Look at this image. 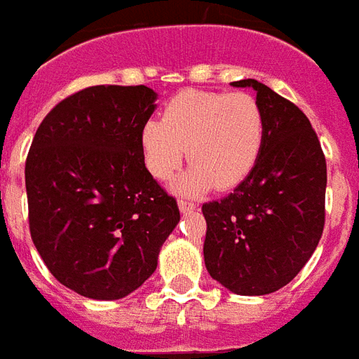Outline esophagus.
<instances>
[{"mask_svg":"<svg viewBox=\"0 0 359 359\" xmlns=\"http://www.w3.org/2000/svg\"><path fill=\"white\" fill-rule=\"evenodd\" d=\"M177 206H180V210H182L183 214L195 210V205H193V203H189V201H180V203H177Z\"/></svg>","mask_w":359,"mask_h":359,"instance_id":"1","label":"esophagus"}]
</instances>
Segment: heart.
<instances>
[{
	"label": "heart",
	"instance_id": "heart-1",
	"mask_svg": "<svg viewBox=\"0 0 359 359\" xmlns=\"http://www.w3.org/2000/svg\"><path fill=\"white\" fill-rule=\"evenodd\" d=\"M264 133L262 109L252 95L182 91L166 103L161 120L141 126L140 145L149 174L158 182L174 176L185 156L193 161L174 191L198 195L214 185H239L260 158Z\"/></svg>",
	"mask_w": 359,
	"mask_h": 359
}]
</instances>
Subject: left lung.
<instances>
[{"instance_id": "1", "label": "left lung", "mask_w": 359, "mask_h": 359, "mask_svg": "<svg viewBox=\"0 0 359 359\" xmlns=\"http://www.w3.org/2000/svg\"><path fill=\"white\" fill-rule=\"evenodd\" d=\"M264 145L255 170L222 201L203 205L205 264L212 279L243 297L290 283L318 247L325 226L327 164L310 120L258 80Z\"/></svg>"}]
</instances>
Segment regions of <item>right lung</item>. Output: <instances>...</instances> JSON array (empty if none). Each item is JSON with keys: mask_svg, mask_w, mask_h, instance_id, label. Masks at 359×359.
Instances as JSON below:
<instances>
[{"mask_svg": "<svg viewBox=\"0 0 359 359\" xmlns=\"http://www.w3.org/2000/svg\"><path fill=\"white\" fill-rule=\"evenodd\" d=\"M147 86H93L62 99L26 158L30 235L53 277L82 297L118 300L153 276L180 222L176 198L143 162Z\"/></svg>", "mask_w": 359, "mask_h": 359, "instance_id": "1", "label": "right lung"}]
</instances>
